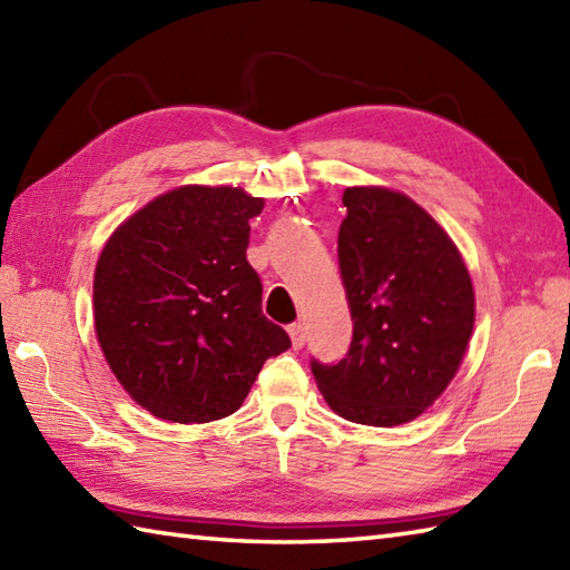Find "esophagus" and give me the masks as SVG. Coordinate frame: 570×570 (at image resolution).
I'll use <instances>...</instances> for the list:
<instances>
[{"label":"esophagus","mask_w":570,"mask_h":570,"mask_svg":"<svg viewBox=\"0 0 570 570\" xmlns=\"http://www.w3.org/2000/svg\"><path fill=\"white\" fill-rule=\"evenodd\" d=\"M288 335H292V345L296 350H301V347L306 345V331H304V325H301V323L288 325Z\"/></svg>","instance_id":"1"}]
</instances>
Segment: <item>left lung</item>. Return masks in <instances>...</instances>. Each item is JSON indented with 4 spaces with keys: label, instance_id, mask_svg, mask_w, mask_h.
<instances>
[{
    "label": "left lung",
    "instance_id": "8db88e82",
    "mask_svg": "<svg viewBox=\"0 0 570 570\" xmlns=\"http://www.w3.org/2000/svg\"><path fill=\"white\" fill-rule=\"evenodd\" d=\"M337 233L353 343L335 365L311 360L325 402L347 421L399 426L426 411L460 367L475 294L453 239L404 193L345 188Z\"/></svg>",
    "mask_w": 570,
    "mask_h": 570
}]
</instances>
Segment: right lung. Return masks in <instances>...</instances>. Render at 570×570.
I'll use <instances>...</instances> for the list:
<instances>
[{"mask_svg": "<svg viewBox=\"0 0 570 570\" xmlns=\"http://www.w3.org/2000/svg\"><path fill=\"white\" fill-rule=\"evenodd\" d=\"M262 198L184 186L119 225L95 266V333L119 384L156 419L208 423L245 402L262 365L292 347L262 313L247 262Z\"/></svg>", "mask_w": 570, "mask_h": 570, "instance_id": "obj_1", "label": "right lung"}]
</instances>
